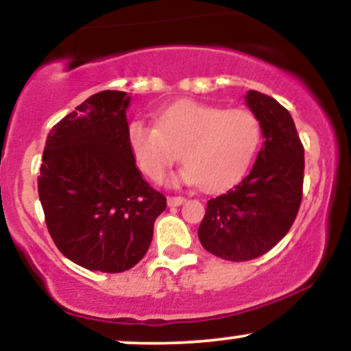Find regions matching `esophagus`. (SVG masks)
Segmentation results:
<instances>
[{"mask_svg": "<svg viewBox=\"0 0 351 351\" xmlns=\"http://www.w3.org/2000/svg\"><path fill=\"white\" fill-rule=\"evenodd\" d=\"M184 201L183 196H168V206H181Z\"/></svg>", "mask_w": 351, "mask_h": 351, "instance_id": "esophagus-1", "label": "esophagus"}]
</instances>
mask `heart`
Listing matches in <instances>:
<instances>
[{"label": "heart", "instance_id": "heart-1", "mask_svg": "<svg viewBox=\"0 0 351 351\" xmlns=\"http://www.w3.org/2000/svg\"><path fill=\"white\" fill-rule=\"evenodd\" d=\"M263 128L252 112L198 100H178L156 114V125L132 120L127 143L150 180H162L176 160L186 165L183 178L204 191L234 184L259 148Z\"/></svg>", "mask_w": 351, "mask_h": 351}]
</instances>
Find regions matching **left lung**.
Listing matches in <instances>:
<instances>
[{"label": "left lung", "mask_w": 351, "mask_h": 351, "mask_svg": "<svg viewBox=\"0 0 351 351\" xmlns=\"http://www.w3.org/2000/svg\"><path fill=\"white\" fill-rule=\"evenodd\" d=\"M245 104L259 119L264 145L251 173L208 201L198 229L208 252L232 263L261 257L287 234L304 188V145L287 108L257 90Z\"/></svg>", "instance_id": "1"}]
</instances>
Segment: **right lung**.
Wrapping results in <instances>:
<instances>
[{"instance_id":"add662e5","label":"right lung","mask_w":351,"mask_h":351,"mask_svg":"<svg viewBox=\"0 0 351 351\" xmlns=\"http://www.w3.org/2000/svg\"><path fill=\"white\" fill-rule=\"evenodd\" d=\"M127 92L90 95L52 127L38 176L47 231L88 271L123 272L150 247L167 198L143 180L127 143Z\"/></svg>"}]
</instances>
